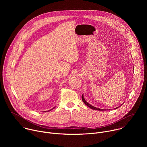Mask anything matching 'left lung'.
I'll use <instances>...</instances> for the list:
<instances>
[{"label":"left lung","instance_id":"1","mask_svg":"<svg viewBox=\"0 0 147 147\" xmlns=\"http://www.w3.org/2000/svg\"><path fill=\"white\" fill-rule=\"evenodd\" d=\"M81 98H82V101H83V102L87 106H88L89 108H90L91 109H94V110H97V111H103L104 109H99V108H95V107H93V106H92V105H91L90 104H89L85 99H84V96H83V95H82V96H81ZM105 111V110H104Z\"/></svg>","mask_w":147,"mask_h":147}]
</instances>
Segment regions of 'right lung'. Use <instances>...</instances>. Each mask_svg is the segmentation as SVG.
Wrapping results in <instances>:
<instances>
[{"label": "right lung", "instance_id": "right-lung-1", "mask_svg": "<svg viewBox=\"0 0 147 147\" xmlns=\"http://www.w3.org/2000/svg\"><path fill=\"white\" fill-rule=\"evenodd\" d=\"M51 110H52V109H51V110H50V111H51Z\"/></svg>", "mask_w": 147, "mask_h": 147}]
</instances>
